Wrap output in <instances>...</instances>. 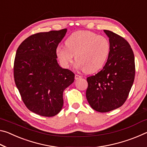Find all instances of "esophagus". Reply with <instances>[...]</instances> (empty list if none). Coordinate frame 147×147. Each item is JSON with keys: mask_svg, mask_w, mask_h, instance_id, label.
<instances>
[{"mask_svg": "<svg viewBox=\"0 0 147 147\" xmlns=\"http://www.w3.org/2000/svg\"><path fill=\"white\" fill-rule=\"evenodd\" d=\"M82 78L81 76L78 75V74H75V76H74V78L75 80H78V79H80Z\"/></svg>", "mask_w": 147, "mask_h": 147, "instance_id": "34e87169", "label": "esophagus"}]
</instances>
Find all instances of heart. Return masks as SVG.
<instances>
[{
  "label": "heart",
  "mask_w": 147,
  "mask_h": 147,
  "mask_svg": "<svg viewBox=\"0 0 147 147\" xmlns=\"http://www.w3.org/2000/svg\"><path fill=\"white\" fill-rule=\"evenodd\" d=\"M65 47H58L56 54L62 67H69L74 56L76 67L86 73H93L102 67L109 56L110 45L104 36L83 30L72 34L66 39Z\"/></svg>",
  "instance_id": "obj_1"
}]
</instances>
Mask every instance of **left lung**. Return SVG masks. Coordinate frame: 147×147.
Returning a JSON list of instances; mask_svg holds the SVG:
<instances>
[{"label": "left lung", "mask_w": 147, "mask_h": 147, "mask_svg": "<svg viewBox=\"0 0 147 147\" xmlns=\"http://www.w3.org/2000/svg\"><path fill=\"white\" fill-rule=\"evenodd\" d=\"M110 51L107 62L95 75L87 78L86 98L98 112H108L125 102L135 78V59L128 42L114 32L104 30Z\"/></svg>", "instance_id": "1"}]
</instances>
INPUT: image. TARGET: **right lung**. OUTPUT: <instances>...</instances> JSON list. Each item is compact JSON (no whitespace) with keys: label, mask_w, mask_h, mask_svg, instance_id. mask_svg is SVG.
<instances>
[{"label":"right lung","mask_w":147,"mask_h":147,"mask_svg":"<svg viewBox=\"0 0 147 147\" xmlns=\"http://www.w3.org/2000/svg\"><path fill=\"white\" fill-rule=\"evenodd\" d=\"M67 30L39 32L22 42L14 61L15 83L30 111L53 117L61 110L65 89L73 82L74 74L62 69L56 50Z\"/></svg>","instance_id":"1"}]
</instances>
